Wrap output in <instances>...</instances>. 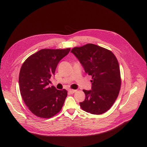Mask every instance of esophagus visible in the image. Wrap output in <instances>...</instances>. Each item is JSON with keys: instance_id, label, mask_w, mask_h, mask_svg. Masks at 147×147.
Segmentation results:
<instances>
[{"instance_id": "obj_1", "label": "esophagus", "mask_w": 147, "mask_h": 147, "mask_svg": "<svg viewBox=\"0 0 147 147\" xmlns=\"http://www.w3.org/2000/svg\"><path fill=\"white\" fill-rule=\"evenodd\" d=\"M76 92V90H74V89H69L68 90V92L69 94H74V92Z\"/></svg>"}]
</instances>
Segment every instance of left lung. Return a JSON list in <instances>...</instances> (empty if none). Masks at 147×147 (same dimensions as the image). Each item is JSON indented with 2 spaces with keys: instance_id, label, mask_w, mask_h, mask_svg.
Returning <instances> with one entry per match:
<instances>
[{
  "instance_id": "obj_1",
  "label": "left lung",
  "mask_w": 147,
  "mask_h": 147,
  "mask_svg": "<svg viewBox=\"0 0 147 147\" xmlns=\"http://www.w3.org/2000/svg\"><path fill=\"white\" fill-rule=\"evenodd\" d=\"M71 52L85 72L92 77V90H83L86 96L80 102V107L92 114L105 113L114 103L120 90V71L116 57L111 51L92 43L74 47Z\"/></svg>"
}]
</instances>
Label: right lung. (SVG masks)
I'll list each match as a JSON object with an SVG mask.
<instances>
[{"label": "right lung", "instance_id": "obj_1", "mask_svg": "<svg viewBox=\"0 0 147 147\" xmlns=\"http://www.w3.org/2000/svg\"><path fill=\"white\" fill-rule=\"evenodd\" d=\"M69 51L70 48L43 49L30 56L22 65L19 75L21 95L30 111L38 117L51 118L63 106L67 91L48 84L59 62Z\"/></svg>", "mask_w": 147, "mask_h": 147}]
</instances>
